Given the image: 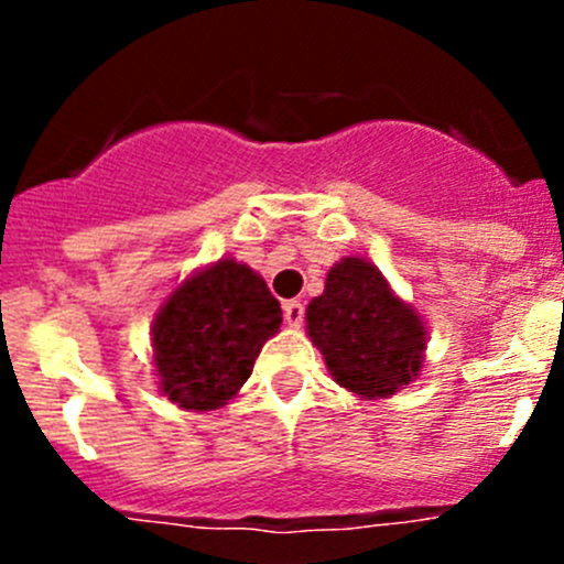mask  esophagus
<instances>
[{"label": "esophagus", "instance_id": "esophagus-1", "mask_svg": "<svg viewBox=\"0 0 564 564\" xmlns=\"http://www.w3.org/2000/svg\"><path fill=\"white\" fill-rule=\"evenodd\" d=\"M283 318H286L289 327H300L305 318V305L300 300H289V303H283Z\"/></svg>", "mask_w": 564, "mask_h": 564}]
</instances>
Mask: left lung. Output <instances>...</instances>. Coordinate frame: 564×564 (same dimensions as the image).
I'll return each mask as SVG.
<instances>
[{
    "instance_id": "left-lung-1",
    "label": "left lung",
    "mask_w": 564,
    "mask_h": 564,
    "mask_svg": "<svg viewBox=\"0 0 564 564\" xmlns=\"http://www.w3.org/2000/svg\"><path fill=\"white\" fill-rule=\"evenodd\" d=\"M305 322L329 377L357 398H390L420 377L429 329L371 261L333 264Z\"/></svg>"
}]
</instances>
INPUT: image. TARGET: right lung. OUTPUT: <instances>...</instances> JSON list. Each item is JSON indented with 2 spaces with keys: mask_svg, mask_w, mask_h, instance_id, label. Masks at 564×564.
Returning a JSON list of instances; mask_svg holds the SVG:
<instances>
[{
  "mask_svg": "<svg viewBox=\"0 0 564 564\" xmlns=\"http://www.w3.org/2000/svg\"><path fill=\"white\" fill-rule=\"evenodd\" d=\"M283 314L264 278L235 259L193 272L152 322L161 392L187 412H209L240 392Z\"/></svg>",
  "mask_w": 564,
  "mask_h": 564,
  "instance_id": "right-lung-1",
  "label": "right lung"
}]
</instances>
